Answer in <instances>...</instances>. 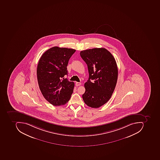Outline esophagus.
<instances>
[{"label":"esophagus","instance_id":"esophagus-1","mask_svg":"<svg viewBox=\"0 0 160 160\" xmlns=\"http://www.w3.org/2000/svg\"><path fill=\"white\" fill-rule=\"evenodd\" d=\"M75 85H76V86H80V85H81V83L80 82H76V83H75Z\"/></svg>","mask_w":160,"mask_h":160}]
</instances>
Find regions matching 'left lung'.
I'll use <instances>...</instances> for the list:
<instances>
[{"instance_id": "1", "label": "left lung", "mask_w": 160, "mask_h": 160, "mask_svg": "<svg viewBox=\"0 0 160 160\" xmlns=\"http://www.w3.org/2000/svg\"><path fill=\"white\" fill-rule=\"evenodd\" d=\"M80 54L89 72L82 99L88 106L99 108L108 102L116 87L118 72L116 61L105 48L87 49Z\"/></svg>"}]
</instances>
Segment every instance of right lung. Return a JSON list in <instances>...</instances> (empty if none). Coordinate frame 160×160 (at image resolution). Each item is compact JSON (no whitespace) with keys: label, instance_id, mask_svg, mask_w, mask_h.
<instances>
[{"label":"right lung","instance_id":"1","mask_svg":"<svg viewBox=\"0 0 160 160\" xmlns=\"http://www.w3.org/2000/svg\"><path fill=\"white\" fill-rule=\"evenodd\" d=\"M76 50L54 47L40 58L37 67L38 84L45 99L54 106L68 102L73 93L74 82L64 78L67 66Z\"/></svg>","mask_w":160,"mask_h":160}]
</instances>
